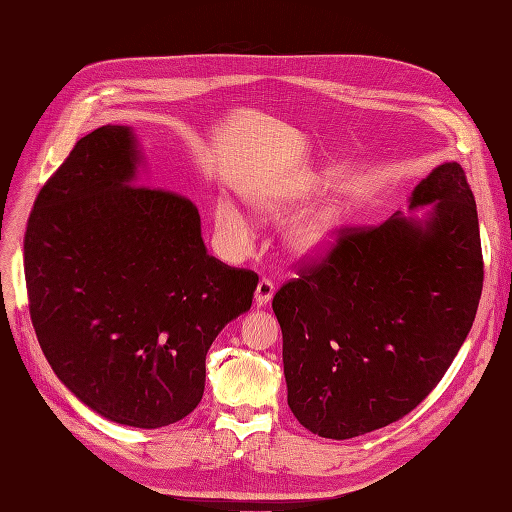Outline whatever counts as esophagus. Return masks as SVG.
Instances as JSON below:
<instances>
[{
    "label": "esophagus",
    "instance_id": "34e87169",
    "mask_svg": "<svg viewBox=\"0 0 512 512\" xmlns=\"http://www.w3.org/2000/svg\"><path fill=\"white\" fill-rule=\"evenodd\" d=\"M275 294V286L271 280H260L258 286H256V292H254V303L256 307H267L273 299Z\"/></svg>",
    "mask_w": 512,
    "mask_h": 512
}]
</instances>
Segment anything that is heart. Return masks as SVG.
<instances>
[{"mask_svg":"<svg viewBox=\"0 0 512 512\" xmlns=\"http://www.w3.org/2000/svg\"><path fill=\"white\" fill-rule=\"evenodd\" d=\"M309 198L303 183H265L247 188L243 200L262 220H286L299 211ZM218 235L232 250H245L252 243L254 230L247 215L228 198H218L213 209ZM344 235V218L335 207H318L301 213L284 230V247L294 260H320L329 256Z\"/></svg>","mask_w":512,"mask_h":512,"instance_id":"1","label":"heart"}]
</instances>
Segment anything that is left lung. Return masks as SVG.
Returning <instances> with one entry per match:
<instances>
[{"instance_id": "8db88e82", "label": "left lung", "mask_w": 512, "mask_h": 512, "mask_svg": "<svg viewBox=\"0 0 512 512\" xmlns=\"http://www.w3.org/2000/svg\"><path fill=\"white\" fill-rule=\"evenodd\" d=\"M346 230L273 297L288 406L320 438L386 427L436 389L472 329L483 290L476 203L457 162L416 185L408 211Z\"/></svg>"}]
</instances>
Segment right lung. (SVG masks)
<instances>
[{
  "mask_svg": "<svg viewBox=\"0 0 512 512\" xmlns=\"http://www.w3.org/2000/svg\"><path fill=\"white\" fill-rule=\"evenodd\" d=\"M128 126L74 145L25 232L29 314L66 389L108 421L158 429L205 393V359L258 275L207 254L190 198L138 183Z\"/></svg>",
  "mask_w": 512,
  "mask_h": 512,
  "instance_id": "1",
  "label": "right lung"
}]
</instances>
